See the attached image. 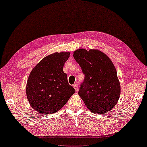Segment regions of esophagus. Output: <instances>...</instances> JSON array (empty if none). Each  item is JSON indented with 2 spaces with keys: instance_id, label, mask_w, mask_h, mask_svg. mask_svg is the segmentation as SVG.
<instances>
[{
  "instance_id": "esophagus-1",
  "label": "esophagus",
  "mask_w": 147,
  "mask_h": 147,
  "mask_svg": "<svg viewBox=\"0 0 147 147\" xmlns=\"http://www.w3.org/2000/svg\"><path fill=\"white\" fill-rule=\"evenodd\" d=\"M74 88L75 89V90H76V92H77L78 90H79V88H78V86L77 84H74Z\"/></svg>"
}]
</instances>
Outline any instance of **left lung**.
<instances>
[{"mask_svg": "<svg viewBox=\"0 0 147 147\" xmlns=\"http://www.w3.org/2000/svg\"><path fill=\"white\" fill-rule=\"evenodd\" d=\"M74 58L85 76L79 95L91 112L102 114L116 106L121 87L115 67L110 58L97 50L79 49Z\"/></svg>", "mask_w": 147, "mask_h": 147, "instance_id": "8db88e82", "label": "left lung"}]
</instances>
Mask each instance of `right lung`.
I'll return each instance as SVG.
<instances>
[{"label": "right lung", "instance_id": "add662e5", "mask_svg": "<svg viewBox=\"0 0 147 147\" xmlns=\"http://www.w3.org/2000/svg\"><path fill=\"white\" fill-rule=\"evenodd\" d=\"M69 57L70 52L51 54L31 71L26 90L29 104L36 111L48 115L56 113L76 92L63 71Z\"/></svg>", "mask_w": 147, "mask_h": 147}]
</instances>
